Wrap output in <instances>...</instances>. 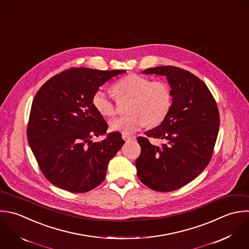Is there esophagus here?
Segmentation results:
<instances>
[{
  "instance_id": "esophagus-1",
  "label": "esophagus",
  "mask_w": 249,
  "mask_h": 249,
  "mask_svg": "<svg viewBox=\"0 0 249 249\" xmlns=\"http://www.w3.org/2000/svg\"><path fill=\"white\" fill-rule=\"evenodd\" d=\"M122 139L125 141V142H129V141H134L135 140V137H130V136H127V135H122Z\"/></svg>"
}]
</instances>
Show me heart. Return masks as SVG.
Masks as SVG:
<instances>
[{
    "instance_id": "1",
    "label": "heart",
    "mask_w": 249,
    "mask_h": 249,
    "mask_svg": "<svg viewBox=\"0 0 249 249\" xmlns=\"http://www.w3.org/2000/svg\"><path fill=\"white\" fill-rule=\"evenodd\" d=\"M117 97L132 98L129 111L132 114L120 116L109 122L112 131L124 135L134 134L147 123L160 124L168 115L173 102L168 83L162 80L151 81L149 77L131 73L114 84ZM92 105L99 114L110 117L115 113L114 104L105 89L99 88L92 97Z\"/></svg>"
}]
</instances>
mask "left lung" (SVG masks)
<instances>
[{"mask_svg": "<svg viewBox=\"0 0 249 249\" xmlns=\"http://www.w3.org/2000/svg\"><path fill=\"white\" fill-rule=\"evenodd\" d=\"M142 73L165 75L172 107L162 123L139 137L136 160L140 180L159 192H171L195 179L209 165L217 139L219 112L208 86L188 71L162 66ZM150 139L161 142L150 143Z\"/></svg>", "mask_w": 249, "mask_h": 249, "instance_id": "obj_1", "label": "left lung"}]
</instances>
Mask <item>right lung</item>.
Wrapping results in <instances>:
<instances>
[{
  "mask_svg": "<svg viewBox=\"0 0 249 249\" xmlns=\"http://www.w3.org/2000/svg\"><path fill=\"white\" fill-rule=\"evenodd\" d=\"M124 70L71 69L48 79L36 94L27 127L29 145L43 176L55 186L84 193L101 184L107 165L125 143L119 132L102 142L107 124L93 94Z\"/></svg>",
  "mask_w": 249,
  "mask_h": 249,
  "instance_id": "right-lung-1",
  "label": "right lung"
}]
</instances>
